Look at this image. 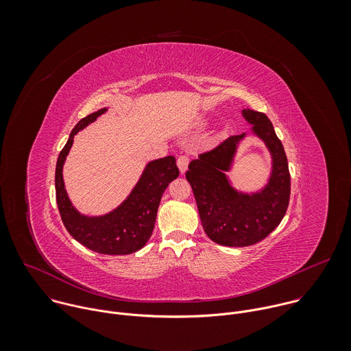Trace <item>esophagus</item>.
I'll return each mask as SVG.
<instances>
[{
    "label": "esophagus",
    "instance_id": "obj_1",
    "mask_svg": "<svg viewBox=\"0 0 351 351\" xmlns=\"http://www.w3.org/2000/svg\"><path fill=\"white\" fill-rule=\"evenodd\" d=\"M176 164H178V168H179L180 173L183 175L186 172V169H187V165H189V157L187 156H179Z\"/></svg>",
    "mask_w": 351,
    "mask_h": 351
}]
</instances>
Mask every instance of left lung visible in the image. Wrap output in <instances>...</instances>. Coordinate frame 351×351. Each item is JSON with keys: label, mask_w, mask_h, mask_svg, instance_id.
<instances>
[{"label": "left lung", "mask_w": 351, "mask_h": 351, "mask_svg": "<svg viewBox=\"0 0 351 351\" xmlns=\"http://www.w3.org/2000/svg\"><path fill=\"white\" fill-rule=\"evenodd\" d=\"M243 118L253 125L272 157V171L264 189L243 193L233 189L225 172L230 171L239 143L245 133L230 136L215 148L199 154L189 164L190 183L207 236L229 247L252 245L265 239L283 219L290 198V173L285 148L268 117L243 110Z\"/></svg>", "instance_id": "obj_1"}]
</instances>
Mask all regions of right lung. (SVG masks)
Here are the masks:
<instances>
[{
  "label": "right lung",
  "instance_id": "right-lung-1",
  "mask_svg": "<svg viewBox=\"0 0 351 351\" xmlns=\"http://www.w3.org/2000/svg\"><path fill=\"white\" fill-rule=\"evenodd\" d=\"M106 111L107 108H101L87 115L71 132L56 168L57 204L61 219L75 240L99 254L125 256L137 252L152 237L161 197L168 184L179 176V169L173 156L148 162L138 182L119 207L101 217L80 214L71 203L65 190L62 168L75 134Z\"/></svg>",
  "mask_w": 351,
  "mask_h": 351
}]
</instances>
